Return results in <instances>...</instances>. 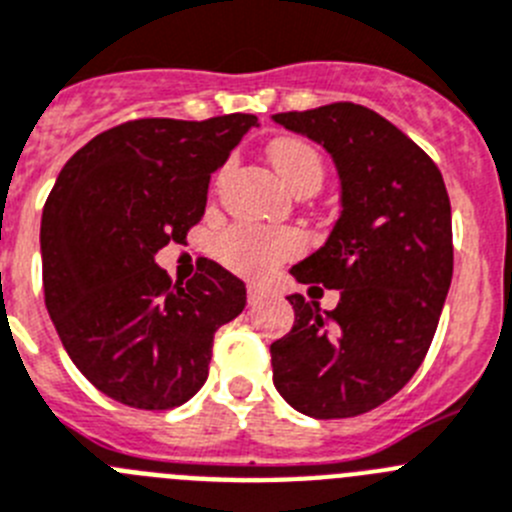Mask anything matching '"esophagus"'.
<instances>
[{
    "mask_svg": "<svg viewBox=\"0 0 512 512\" xmlns=\"http://www.w3.org/2000/svg\"><path fill=\"white\" fill-rule=\"evenodd\" d=\"M267 298V288L260 283H250L247 285V301H250V306H257V303H262Z\"/></svg>",
    "mask_w": 512,
    "mask_h": 512,
    "instance_id": "esophagus-1",
    "label": "esophagus"
}]
</instances>
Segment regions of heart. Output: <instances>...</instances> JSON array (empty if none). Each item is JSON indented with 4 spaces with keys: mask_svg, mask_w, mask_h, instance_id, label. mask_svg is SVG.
<instances>
[{
    "mask_svg": "<svg viewBox=\"0 0 512 512\" xmlns=\"http://www.w3.org/2000/svg\"><path fill=\"white\" fill-rule=\"evenodd\" d=\"M275 173L293 193L316 191L324 181V158L311 142L280 137L267 147ZM301 250V237L293 229L234 227L222 239V260L234 273L260 278L275 265Z\"/></svg>",
    "mask_w": 512,
    "mask_h": 512,
    "instance_id": "1",
    "label": "heart"
}]
</instances>
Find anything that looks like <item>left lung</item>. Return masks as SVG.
I'll return each mask as SVG.
<instances>
[{
  "label": "left lung",
  "mask_w": 512,
  "mask_h": 512,
  "mask_svg": "<svg viewBox=\"0 0 512 512\" xmlns=\"http://www.w3.org/2000/svg\"><path fill=\"white\" fill-rule=\"evenodd\" d=\"M273 119L324 145L342 181L326 245L290 270L339 290V303L321 313L288 296L296 321L270 344L273 382L306 416L352 418L393 398L431 347L454 270L449 193L434 160L362 104Z\"/></svg>",
  "instance_id": "8db88e82"
}]
</instances>
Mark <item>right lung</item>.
Here are the masks:
<instances>
[{
    "mask_svg": "<svg viewBox=\"0 0 512 512\" xmlns=\"http://www.w3.org/2000/svg\"><path fill=\"white\" fill-rule=\"evenodd\" d=\"M255 124V114L117 124L63 165L45 201V306L73 365L117 403L168 411L193 398L216 329L245 308V283L219 262L204 257L173 285L155 255L201 222L211 173Z\"/></svg>",
    "mask_w": 512,
    "mask_h": 512,
    "instance_id": "1",
    "label": "right lung"
}]
</instances>
